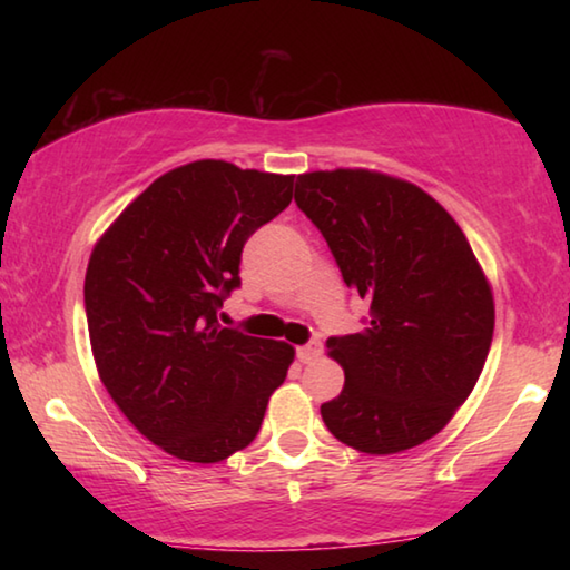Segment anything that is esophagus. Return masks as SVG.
Listing matches in <instances>:
<instances>
[{"label":"esophagus","mask_w":570,"mask_h":570,"mask_svg":"<svg viewBox=\"0 0 570 570\" xmlns=\"http://www.w3.org/2000/svg\"><path fill=\"white\" fill-rule=\"evenodd\" d=\"M296 356H298V362H304V364L320 360V356H322V342H316V340L306 342L304 346H298Z\"/></svg>","instance_id":"34e87169"}]
</instances>
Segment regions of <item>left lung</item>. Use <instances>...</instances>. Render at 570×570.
Wrapping results in <instances>:
<instances>
[{
	"label": "left lung",
	"instance_id": "left-lung-1",
	"mask_svg": "<svg viewBox=\"0 0 570 570\" xmlns=\"http://www.w3.org/2000/svg\"><path fill=\"white\" fill-rule=\"evenodd\" d=\"M294 200L370 304L364 332L326 340L344 390L324 424L370 455L422 445L470 397L493 342V292L465 234L422 188L364 168L304 173Z\"/></svg>",
	"mask_w": 570,
	"mask_h": 570
}]
</instances>
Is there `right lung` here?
I'll return each instance as SVG.
<instances>
[{"label":"right lung","instance_id":"right-lung-1","mask_svg":"<svg viewBox=\"0 0 570 570\" xmlns=\"http://www.w3.org/2000/svg\"><path fill=\"white\" fill-rule=\"evenodd\" d=\"M294 176L196 160L153 180L95 244L92 356L112 402L168 455L220 462L254 442L294 346L218 324L248 236L292 204Z\"/></svg>","mask_w":570,"mask_h":570}]
</instances>
